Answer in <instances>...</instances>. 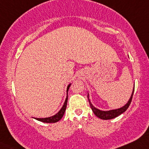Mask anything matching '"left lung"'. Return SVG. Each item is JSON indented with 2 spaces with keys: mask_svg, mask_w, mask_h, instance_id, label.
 Instances as JSON below:
<instances>
[{
  "mask_svg": "<svg viewBox=\"0 0 149 149\" xmlns=\"http://www.w3.org/2000/svg\"><path fill=\"white\" fill-rule=\"evenodd\" d=\"M134 91V89H133V91H132V95H131L130 100H129L127 103L126 104L125 106H123V107H120V108L119 109H112V110H108V111H102L99 109H97L96 107H95L92 104V103H91V101H90L89 95H88V101H89L90 106H91L93 112H94V114H95L97 117H99V118L101 119V120H111V119H113V118H115V117H118L119 115H120L121 114L124 113V112L127 110V108L129 107V106L130 105L131 102H132Z\"/></svg>",
  "mask_w": 149,
  "mask_h": 149,
  "instance_id": "obj_1",
  "label": "left lung"
}]
</instances>
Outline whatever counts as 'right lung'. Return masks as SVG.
Listing matches in <instances>:
<instances>
[{"label": "right lung", "mask_w": 149, "mask_h": 149, "mask_svg": "<svg viewBox=\"0 0 149 149\" xmlns=\"http://www.w3.org/2000/svg\"><path fill=\"white\" fill-rule=\"evenodd\" d=\"M70 86H71V83L67 86V97L66 98V100H65L64 104H63V107H61V109L58 111V113H56L55 115L52 116V117H46V118H35V120L40 121V122H45V123H55V122H58L63 117V114H64L65 111H66V105H67V101H68V89H69Z\"/></svg>", "instance_id": "right-lung-1"}]
</instances>
